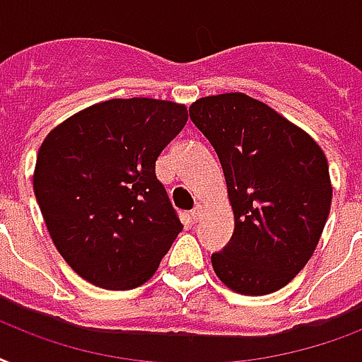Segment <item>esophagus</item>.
Returning <instances> with one entry per match:
<instances>
[{"mask_svg": "<svg viewBox=\"0 0 362 362\" xmlns=\"http://www.w3.org/2000/svg\"><path fill=\"white\" fill-rule=\"evenodd\" d=\"M202 215H204V207L202 206H196L192 211H190V217H192V221H200Z\"/></svg>", "mask_w": 362, "mask_h": 362, "instance_id": "1", "label": "esophagus"}]
</instances>
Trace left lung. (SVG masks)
I'll list each match as a JSON object with an SVG mask.
<instances>
[{"label": "left lung", "mask_w": 362, "mask_h": 362, "mask_svg": "<svg viewBox=\"0 0 362 362\" xmlns=\"http://www.w3.org/2000/svg\"><path fill=\"white\" fill-rule=\"evenodd\" d=\"M190 119L223 166L234 234L213 270L247 296L285 287L312 259L330 211L332 183L319 143L300 126L243 94L206 96Z\"/></svg>", "instance_id": "left-lung-1"}]
</instances>
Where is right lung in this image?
I'll use <instances>...</instances> for the list:
<instances>
[{
    "label": "right lung",
    "instance_id": "1",
    "mask_svg": "<svg viewBox=\"0 0 362 362\" xmlns=\"http://www.w3.org/2000/svg\"><path fill=\"white\" fill-rule=\"evenodd\" d=\"M185 103L115 98L54 126L41 143L33 190L50 240L92 285L128 291L149 281L183 230L156 179Z\"/></svg>",
    "mask_w": 362,
    "mask_h": 362
}]
</instances>
